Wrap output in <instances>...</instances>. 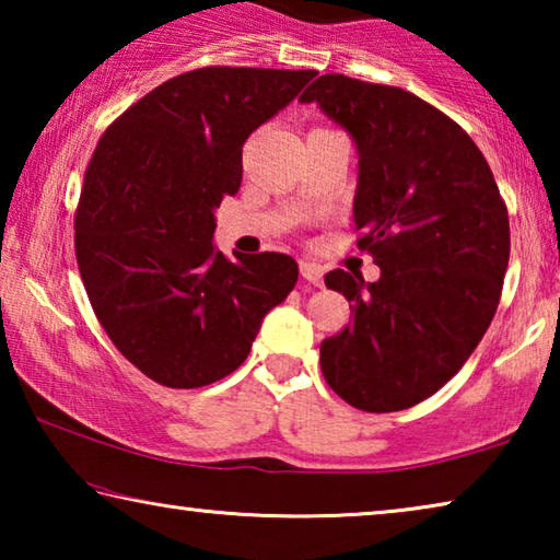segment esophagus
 <instances>
[{
	"instance_id": "1",
	"label": "esophagus",
	"mask_w": 560,
	"mask_h": 560,
	"mask_svg": "<svg viewBox=\"0 0 560 560\" xmlns=\"http://www.w3.org/2000/svg\"><path fill=\"white\" fill-rule=\"evenodd\" d=\"M301 277L308 283H314V287H320V283H324V271H320V267H316V264L301 261Z\"/></svg>"
}]
</instances>
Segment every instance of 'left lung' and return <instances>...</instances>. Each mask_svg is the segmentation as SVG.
I'll return each instance as SVG.
<instances>
[{"label":"left lung","instance_id":"8db88e82","mask_svg":"<svg viewBox=\"0 0 560 560\" xmlns=\"http://www.w3.org/2000/svg\"><path fill=\"white\" fill-rule=\"evenodd\" d=\"M299 101L353 138L358 249L381 267L373 283L326 273L353 320L320 343V371L358 410H405L457 375L497 314L506 205L474 140L415 93L326 73Z\"/></svg>","mask_w":560,"mask_h":560}]
</instances>
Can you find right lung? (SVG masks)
Wrapping results in <instances>:
<instances>
[{
	"instance_id": "add662e5",
	"label": "right lung",
	"mask_w": 560,
	"mask_h": 560,
	"mask_svg": "<svg viewBox=\"0 0 560 560\" xmlns=\"http://www.w3.org/2000/svg\"><path fill=\"white\" fill-rule=\"evenodd\" d=\"M316 71L210 66L165 81L103 132L79 210L75 261L103 330L140 373L202 387L240 368L296 287L287 254L214 246L242 185V145Z\"/></svg>"
}]
</instances>
